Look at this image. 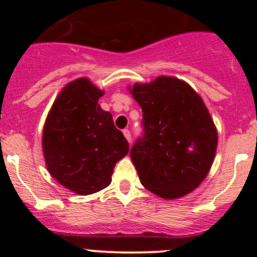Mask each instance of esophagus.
Returning a JSON list of instances; mask_svg holds the SVG:
<instances>
[{
    "mask_svg": "<svg viewBox=\"0 0 257 257\" xmlns=\"http://www.w3.org/2000/svg\"><path fill=\"white\" fill-rule=\"evenodd\" d=\"M123 134H124V137H125V139H126V141H128L129 143H131V141H132L131 132H129L128 129H124V131H123Z\"/></svg>",
    "mask_w": 257,
    "mask_h": 257,
    "instance_id": "1",
    "label": "esophagus"
}]
</instances>
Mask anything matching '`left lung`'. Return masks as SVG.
Returning a JSON list of instances; mask_svg holds the SVG:
<instances>
[{
  "mask_svg": "<svg viewBox=\"0 0 257 257\" xmlns=\"http://www.w3.org/2000/svg\"><path fill=\"white\" fill-rule=\"evenodd\" d=\"M128 89L143 110L144 137L131 150L142 185L165 200L188 195L208 177L217 147L203 98L170 76Z\"/></svg>",
  "mask_w": 257,
  "mask_h": 257,
  "instance_id": "1",
  "label": "left lung"
}]
</instances>
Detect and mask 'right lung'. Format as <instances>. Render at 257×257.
<instances>
[{"label":"right lung","instance_id":"add662e5","mask_svg":"<svg viewBox=\"0 0 257 257\" xmlns=\"http://www.w3.org/2000/svg\"><path fill=\"white\" fill-rule=\"evenodd\" d=\"M104 90L87 77L67 83L49 109L42 149L49 174L78 195L107 188L129 144L113 116L98 104Z\"/></svg>","mask_w":257,"mask_h":257}]
</instances>
